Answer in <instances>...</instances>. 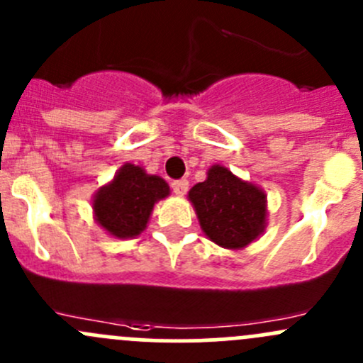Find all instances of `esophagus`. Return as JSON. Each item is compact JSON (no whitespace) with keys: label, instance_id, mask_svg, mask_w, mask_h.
<instances>
[{"label":"esophagus","instance_id":"34e87169","mask_svg":"<svg viewBox=\"0 0 363 363\" xmlns=\"http://www.w3.org/2000/svg\"><path fill=\"white\" fill-rule=\"evenodd\" d=\"M189 189V182L186 179H179V181L172 182V191L179 196H184Z\"/></svg>","mask_w":363,"mask_h":363}]
</instances>
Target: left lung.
<instances>
[{
  "mask_svg": "<svg viewBox=\"0 0 363 363\" xmlns=\"http://www.w3.org/2000/svg\"><path fill=\"white\" fill-rule=\"evenodd\" d=\"M203 233L226 250H242L267 225V195L223 164H212L203 182L188 193Z\"/></svg>",
  "mask_w": 363,
  "mask_h": 363,
  "instance_id": "1",
  "label": "left lung"
}]
</instances>
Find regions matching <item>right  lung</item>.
<instances>
[{"instance_id":"1","label":"right lung","mask_w":363,"mask_h":363,"mask_svg":"<svg viewBox=\"0 0 363 363\" xmlns=\"http://www.w3.org/2000/svg\"><path fill=\"white\" fill-rule=\"evenodd\" d=\"M170 188L158 175L137 164L124 163L107 186L93 199L94 219L117 239H133L147 226L155 203L167 199Z\"/></svg>"}]
</instances>
